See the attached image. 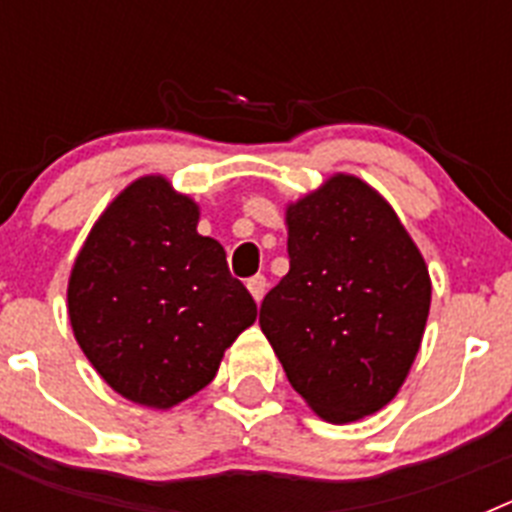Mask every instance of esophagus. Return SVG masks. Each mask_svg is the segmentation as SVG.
I'll return each mask as SVG.
<instances>
[{"instance_id":"1","label":"esophagus","mask_w":512,"mask_h":512,"mask_svg":"<svg viewBox=\"0 0 512 512\" xmlns=\"http://www.w3.org/2000/svg\"><path fill=\"white\" fill-rule=\"evenodd\" d=\"M248 292L253 295V300L261 302L266 295V277H261V274H256V277L248 279Z\"/></svg>"}]
</instances>
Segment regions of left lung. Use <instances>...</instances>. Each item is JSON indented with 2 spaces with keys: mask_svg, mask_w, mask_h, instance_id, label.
<instances>
[{
  "mask_svg": "<svg viewBox=\"0 0 512 512\" xmlns=\"http://www.w3.org/2000/svg\"><path fill=\"white\" fill-rule=\"evenodd\" d=\"M287 277L259 323L289 384L320 418L351 423L382 410L423 338L431 279L395 210L338 174L287 207Z\"/></svg>",
  "mask_w": 512,
  "mask_h": 512,
  "instance_id": "1",
  "label": "left lung"
}]
</instances>
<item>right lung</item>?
<instances>
[{
    "mask_svg": "<svg viewBox=\"0 0 512 512\" xmlns=\"http://www.w3.org/2000/svg\"><path fill=\"white\" fill-rule=\"evenodd\" d=\"M164 176L112 202L76 256L69 318L99 377L128 400L171 408L215 379L225 348L256 320L223 246Z\"/></svg>",
    "mask_w": 512,
    "mask_h": 512,
    "instance_id": "add662e5",
    "label": "right lung"
}]
</instances>
